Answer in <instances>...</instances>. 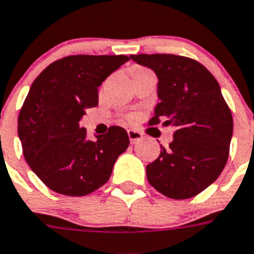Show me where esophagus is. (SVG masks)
Wrapping results in <instances>:
<instances>
[{"label":"esophagus","mask_w":254,"mask_h":254,"mask_svg":"<svg viewBox=\"0 0 254 254\" xmlns=\"http://www.w3.org/2000/svg\"><path fill=\"white\" fill-rule=\"evenodd\" d=\"M127 135H129V139H130L131 144L138 143V142L143 138V134L140 133V131L133 130V129H129V130H127Z\"/></svg>","instance_id":"esophagus-1"}]
</instances>
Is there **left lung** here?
<instances>
[{
  "label": "left lung",
  "mask_w": 254,
  "mask_h": 254,
  "mask_svg": "<svg viewBox=\"0 0 254 254\" xmlns=\"http://www.w3.org/2000/svg\"><path fill=\"white\" fill-rule=\"evenodd\" d=\"M151 68L160 102L150 125L174 127L173 142L146 167L153 189L170 199L196 196L210 186L229 159L232 115L221 87L203 64L174 54L130 55Z\"/></svg>",
  "instance_id": "obj_1"
}]
</instances>
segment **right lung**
Returning a JSON list of instances; mask_svg holds the SVG:
<instances>
[{
	"label": "right lung",
	"mask_w": 254,
	"mask_h": 254,
	"mask_svg": "<svg viewBox=\"0 0 254 254\" xmlns=\"http://www.w3.org/2000/svg\"><path fill=\"white\" fill-rule=\"evenodd\" d=\"M127 61V55H69L48 65L31 85L18 117L19 139L29 168L55 192H93L127 151L125 129L111 127L89 140L80 120L98 106V87Z\"/></svg>",
	"instance_id": "right-lung-1"
}]
</instances>
